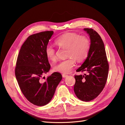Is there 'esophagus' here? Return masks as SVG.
Here are the masks:
<instances>
[{
  "instance_id": "obj_1",
  "label": "esophagus",
  "mask_w": 125,
  "mask_h": 125,
  "mask_svg": "<svg viewBox=\"0 0 125 125\" xmlns=\"http://www.w3.org/2000/svg\"><path fill=\"white\" fill-rule=\"evenodd\" d=\"M62 77H63V78H66L67 77H68V75L65 74H63L62 75Z\"/></svg>"
}]
</instances>
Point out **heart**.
I'll return each mask as SVG.
<instances>
[{
    "label": "heart",
    "mask_w": 125,
    "mask_h": 125,
    "mask_svg": "<svg viewBox=\"0 0 125 125\" xmlns=\"http://www.w3.org/2000/svg\"><path fill=\"white\" fill-rule=\"evenodd\" d=\"M55 43L59 47L67 48V55L69 57L54 67L55 71L63 73H70L74 66V59L78 62L83 60L88 56L90 48V42L88 37L74 33L64 34L56 40ZM45 55L51 62L56 59L55 49L50 45L46 47Z\"/></svg>",
    "instance_id": "obj_1"
}]
</instances>
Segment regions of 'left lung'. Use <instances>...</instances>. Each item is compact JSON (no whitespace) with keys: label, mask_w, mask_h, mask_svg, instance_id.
<instances>
[{"label":"left lung","mask_w":125,"mask_h":125,"mask_svg":"<svg viewBox=\"0 0 125 125\" xmlns=\"http://www.w3.org/2000/svg\"><path fill=\"white\" fill-rule=\"evenodd\" d=\"M83 30L89 36L90 48L86 58L76 71H85L87 74L74 75V92L79 99L89 102L96 98L103 90L109 66L101 36L92 29Z\"/></svg>","instance_id":"8db88e82"}]
</instances>
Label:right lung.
Segmentation results:
<instances>
[{"mask_svg":"<svg viewBox=\"0 0 125 125\" xmlns=\"http://www.w3.org/2000/svg\"><path fill=\"white\" fill-rule=\"evenodd\" d=\"M53 33V31H45L29 36L21 47L15 68L22 93L30 102L39 106L51 101L62 79V74L55 72L45 81H41L43 75L51 68L45 48Z\"/></svg>","mask_w":125,"mask_h":125,"instance_id":"right-lung-1","label":"right lung"}]
</instances>
